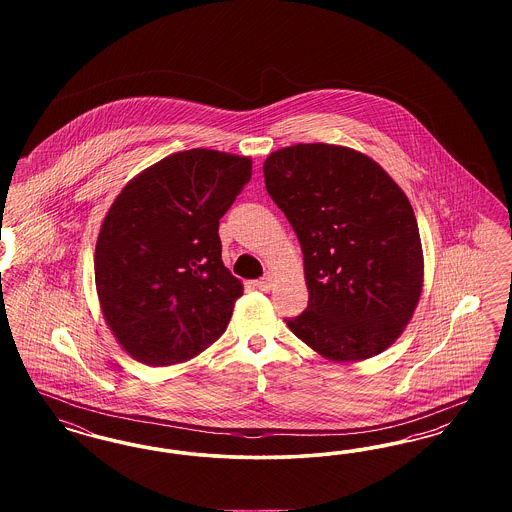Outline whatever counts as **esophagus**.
Wrapping results in <instances>:
<instances>
[{"instance_id":"obj_1","label":"esophagus","mask_w":512,"mask_h":512,"mask_svg":"<svg viewBox=\"0 0 512 512\" xmlns=\"http://www.w3.org/2000/svg\"><path fill=\"white\" fill-rule=\"evenodd\" d=\"M257 288H259V290H263V292H268V290L272 288V276H270V274H267L265 278L257 280Z\"/></svg>"}]
</instances>
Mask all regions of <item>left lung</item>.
<instances>
[{
  "mask_svg": "<svg viewBox=\"0 0 512 512\" xmlns=\"http://www.w3.org/2000/svg\"><path fill=\"white\" fill-rule=\"evenodd\" d=\"M265 186L303 251L307 309L288 328L336 363L365 361L411 322L424 284L413 207L368 155L334 144L272 151Z\"/></svg>",
  "mask_w": 512,
  "mask_h": 512,
  "instance_id": "obj_1",
  "label": "left lung"
}]
</instances>
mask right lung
Wrapping results in <instances>:
<instances>
[{
  "label": "right lung",
  "mask_w": 512,
  "mask_h": 512,
  "mask_svg": "<svg viewBox=\"0 0 512 512\" xmlns=\"http://www.w3.org/2000/svg\"><path fill=\"white\" fill-rule=\"evenodd\" d=\"M251 180V159L178 151L134 176L99 228L103 318L149 366L186 363L224 334L244 284L222 263L219 220Z\"/></svg>",
  "instance_id": "right-lung-1"
}]
</instances>
